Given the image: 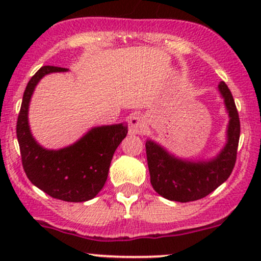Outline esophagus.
<instances>
[{
	"mask_svg": "<svg viewBox=\"0 0 261 261\" xmlns=\"http://www.w3.org/2000/svg\"><path fill=\"white\" fill-rule=\"evenodd\" d=\"M146 121L145 118L139 114H134L128 118V131L130 134H141L145 130Z\"/></svg>",
	"mask_w": 261,
	"mask_h": 261,
	"instance_id": "34e87169",
	"label": "esophagus"
}]
</instances>
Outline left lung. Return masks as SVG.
<instances>
[{
	"instance_id": "left-lung-1",
	"label": "left lung",
	"mask_w": 261,
	"mask_h": 261,
	"mask_svg": "<svg viewBox=\"0 0 261 261\" xmlns=\"http://www.w3.org/2000/svg\"><path fill=\"white\" fill-rule=\"evenodd\" d=\"M229 115L227 143L210 161H187L168 153L154 141L147 140L146 154L152 187L161 196L172 201L189 202L200 200L229 178L234 168L241 122L234 99L224 82L218 85Z\"/></svg>"
}]
</instances>
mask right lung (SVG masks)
I'll return each mask as SVG.
<instances>
[{
	"instance_id": "add662e5",
	"label": "right lung",
	"mask_w": 261,
	"mask_h": 261,
	"mask_svg": "<svg viewBox=\"0 0 261 261\" xmlns=\"http://www.w3.org/2000/svg\"><path fill=\"white\" fill-rule=\"evenodd\" d=\"M67 68L43 66L27 85L17 120V139L27 176L54 199L68 202L88 201L97 196L108 178L110 162L126 137L124 124L93 127L73 145L61 149L43 148L32 136L28 108L35 86L45 74Z\"/></svg>"
}]
</instances>
